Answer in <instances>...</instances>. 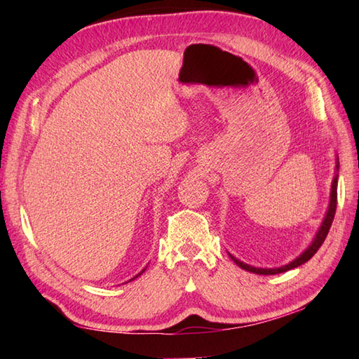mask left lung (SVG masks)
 <instances>
[{
  "label": "left lung",
  "instance_id": "1",
  "mask_svg": "<svg viewBox=\"0 0 359 359\" xmlns=\"http://www.w3.org/2000/svg\"><path fill=\"white\" fill-rule=\"evenodd\" d=\"M338 168H339V163H338V160H337V170H338ZM337 189H338V174L334 175V179L332 182L329 210H327V212H325V217L323 220L321 226H319V230H318V233L315 236L313 242L310 243L309 248L304 251L302 255H299L296 259H293V261L290 262V264L282 265V266H279V269H257V266H251L248 264L241 262L239 259H236L233 255H230V257L236 262V265L241 266V269L247 270V271H251V273H256V274H278V273H284V271H288V270H292V269H296V266H299L302 264H306L307 261H310V259L315 256L316 251L321 248L323 242L327 238V234H329V230H330L332 222H333V217H334V212H337V202H338V191H337Z\"/></svg>",
  "mask_w": 359,
  "mask_h": 359
}]
</instances>
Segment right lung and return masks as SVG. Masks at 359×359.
<instances>
[{"instance_id":"right-lung-1","label":"right lung","mask_w":359,"mask_h":359,"mask_svg":"<svg viewBox=\"0 0 359 359\" xmlns=\"http://www.w3.org/2000/svg\"><path fill=\"white\" fill-rule=\"evenodd\" d=\"M143 271H144V269H143V270H142V271H140V273H139V274H137V276H140V274H142V273H143ZM137 276H135V278H137ZM135 278H133V279H131V280H134V279H135Z\"/></svg>"}]
</instances>
